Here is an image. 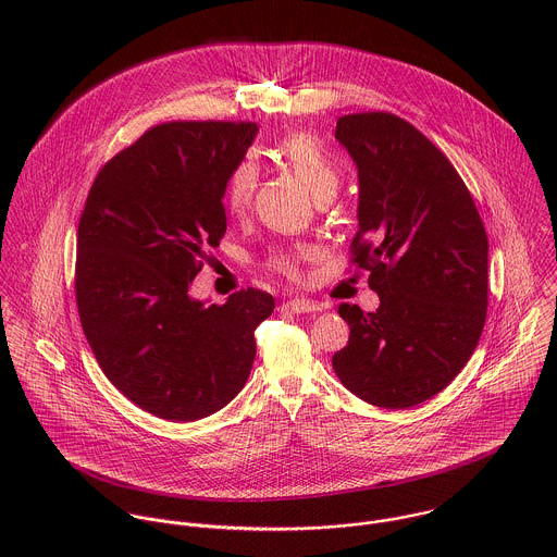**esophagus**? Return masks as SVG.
<instances>
[{
    "instance_id": "esophagus-1",
    "label": "esophagus",
    "mask_w": 557,
    "mask_h": 557,
    "mask_svg": "<svg viewBox=\"0 0 557 557\" xmlns=\"http://www.w3.org/2000/svg\"><path fill=\"white\" fill-rule=\"evenodd\" d=\"M287 311H292V313H318L321 311V307H319L318 302H313V300H307V298H294V300H289L287 305H283Z\"/></svg>"
}]
</instances>
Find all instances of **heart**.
I'll return each instance as SVG.
<instances>
[{
  "instance_id": "b5f03b06",
  "label": "heart",
  "mask_w": 557,
  "mask_h": 557,
  "mask_svg": "<svg viewBox=\"0 0 557 557\" xmlns=\"http://www.w3.org/2000/svg\"><path fill=\"white\" fill-rule=\"evenodd\" d=\"M276 157L309 186V190L315 197L325 190H336L338 177H341L338 166L330 157V152L323 148V144L311 133H292L283 137L281 144L276 146ZM255 184H257L255 164L250 160H242L234 166L225 184L223 201L227 210L242 212L252 197ZM270 263L283 274H296L298 270V261L294 252H276Z\"/></svg>"
}]
</instances>
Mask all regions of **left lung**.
Here are the masks:
<instances>
[{
	"label": "left lung",
	"instance_id": "obj_1",
	"mask_svg": "<svg viewBox=\"0 0 557 557\" xmlns=\"http://www.w3.org/2000/svg\"><path fill=\"white\" fill-rule=\"evenodd\" d=\"M336 141L358 169L351 261L380 309L341 305L347 345L334 373L356 397L405 409L442 393L468 364L486 319L488 239L457 169L393 113H351Z\"/></svg>",
	"mask_w": 557,
	"mask_h": 557
}]
</instances>
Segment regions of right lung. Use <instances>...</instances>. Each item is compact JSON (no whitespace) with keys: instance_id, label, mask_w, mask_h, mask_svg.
<instances>
[{"instance_id":"add662e5","label":"right lung","mask_w":557,"mask_h":557,"mask_svg":"<svg viewBox=\"0 0 557 557\" xmlns=\"http://www.w3.org/2000/svg\"><path fill=\"white\" fill-rule=\"evenodd\" d=\"M257 135L250 122H169L96 175L77 232L75 292L85 338L109 382L141 409L190 422L244 388L259 289L206 305L188 289L227 232L223 193Z\"/></svg>"}]
</instances>
